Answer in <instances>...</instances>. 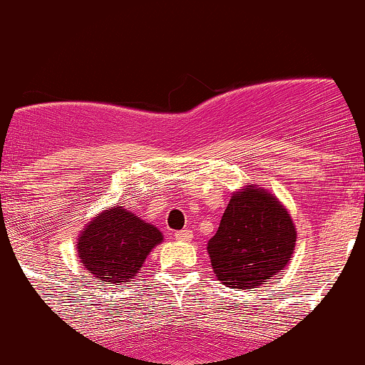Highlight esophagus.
Returning <instances> with one entry per match:
<instances>
[{
	"instance_id": "obj_1",
	"label": "esophagus",
	"mask_w": 365,
	"mask_h": 365,
	"mask_svg": "<svg viewBox=\"0 0 365 365\" xmlns=\"http://www.w3.org/2000/svg\"><path fill=\"white\" fill-rule=\"evenodd\" d=\"M175 238L180 242H190L194 238V233L190 230H180V232H175Z\"/></svg>"
}]
</instances>
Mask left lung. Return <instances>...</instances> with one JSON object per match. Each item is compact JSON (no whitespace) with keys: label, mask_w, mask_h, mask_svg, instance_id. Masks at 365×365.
Returning a JSON list of instances; mask_svg holds the SVG:
<instances>
[{"label":"left lung","mask_w":365,"mask_h":365,"mask_svg":"<svg viewBox=\"0 0 365 365\" xmlns=\"http://www.w3.org/2000/svg\"><path fill=\"white\" fill-rule=\"evenodd\" d=\"M295 242V225L283 204L250 185L232 195L216 235L207 242V254L221 283L252 290L283 273Z\"/></svg>","instance_id":"8db88e82"}]
</instances>
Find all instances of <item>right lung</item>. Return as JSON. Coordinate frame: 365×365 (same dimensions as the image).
<instances>
[{
	"mask_svg": "<svg viewBox=\"0 0 365 365\" xmlns=\"http://www.w3.org/2000/svg\"><path fill=\"white\" fill-rule=\"evenodd\" d=\"M161 232L123 206H113L89 221L78 235L77 255L87 271L111 287L133 282Z\"/></svg>",
	"mask_w": 365,
	"mask_h": 365,
	"instance_id": "obj_1",
	"label": "right lung"
}]
</instances>
